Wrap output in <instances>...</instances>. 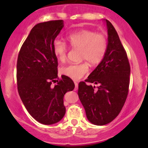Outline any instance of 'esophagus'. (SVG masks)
Listing matches in <instances>:
<instances>
[{"instance_id":"obj_1","label":"esophagus","mask_w":148,"mask_h":148,"mask_svg":"<svg viewBox=\"0 0 148 148\" xmlns=\"http://www.w3.org/2000/svg\"><path fill=\"white\" fill-rule=\"evenodd\" d=\"M74 84H75V89H78V83H77V82L74 81Z\"/></svg>"}]
</instances>
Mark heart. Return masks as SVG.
<instances>
[{"instance_id": "1", "label": "heart", "mask_w": 148, "mask_h": 148, "mask_svg": "<svg viewBox=\"0 0 148 148\" xmlns=\"http://www.w3.org/2000/svg\"><path fill=\"white\" fill-rule=\"evenodd\" d=\"M66 39L71 47L80 49V59L86 61L92 66L99 64L107 53V39L102 34L82 30L69 34ZM53 51L58 60L63 62L66 59L68 47L63 41L56 39L53 43ZM87 62L66 66L62 67L61 71L72 79L79 80L89 72Z\"/></svg>"}]
</instances>
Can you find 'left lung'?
Masks as SVG:
<instances>
[{"label": "left lung", "mask_w": 148, "mask_h": 148, "mask_svg": "<svg viewBox=\"0 0 148 148\" xmlns=\"http://www.w3.org/2000/svg\"><path fill=\"white\" fill-rule=\"evenodd\" d=\"M107 28L105 56L87 79L79 84L78 95L88 120L96 125L110 123L120 114L128 95L130 66L115 28L104 20ZM94 83L99 86L87 85Z\"/></svg>", "instance_id": "left-lung-1"}]
</instances>
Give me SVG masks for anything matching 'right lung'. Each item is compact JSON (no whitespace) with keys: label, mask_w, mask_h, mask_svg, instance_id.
Instances as JSON below:
<instances>
[{"label":"right lung","mask_w":148,"mask_h":148,"mask_svg":"<svg viewBox=\"0 0 148 148\" xmlns=\"http://www.w3.org/2000/svg\"><path fill=\"white\" fill-rule=\"evenodd\" d=\"M64 27L63 20L39 23L31 29L22 45L17 61L19 96L30 114L44 125H53L64 116V97L74 89L65 75L58 78L57 58L53 43ZM58 82L54 86L52 82Z\"/></svg>","instance_id":"right-lung-1"}]
</instances>
